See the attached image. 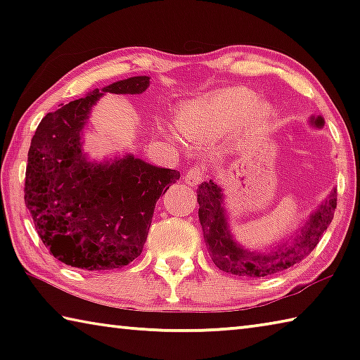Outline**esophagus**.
Listing matches in <instances>:
<instances>
[{
  "mask_svg": "<svg viewBox=\"0 0 360 360\" xmlns=\"http://www.w3.org/2000/svg\"><path fill=\"white\" fill-rule=\"evenodd\" d=\"M206 178V169L200 165H193L186 172L184 181L188 186H198Z\"/></svg>",
  "mask_w": 360,
  "mask_h": 360,
  "instance_id": "34e87169",
  "label": "esophagus"
}]
</instances>
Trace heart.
Instances as JSON below:
<instances>
[{"mask_svg":"<svg viewBox=\"0 0 360 360\" xmlns=\"http://www.w3.org/2000/svg\"><path fill=\"white\" fill-rule=\"evenodd\" d=\"M270 108L255 101L246 87H230L188 103L178 114L182 135L193 141H212L238 129H254L266 120Z\"/></svg>","mask_w":360,"mask_h":360,"instance_id":"b5f03b06","label":"heart"}]
</instances>
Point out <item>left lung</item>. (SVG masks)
Listing matches in <instances>:
<instances>
[{
	"label": "left lung",
	"mask_w": 360,
	"mask_h": 360,
	"mask_svg": "<svg viewBox=\"0 0 360 360\" xmlns=\"http://www.w3.org/2000/svg\"><path fill=\"white\" fill-rule=\"evenodd\" d=\"M314 124L322 127L324 120L321 117L314 119ZM221 187L210 181L198 186V217L203 229V236L206 248L217 268L222 271L243 278H264L275 275L302 262L307 255L318 246L321 236L327 230L333 219L335 208H337V192L328 195L327 202L321 205V208L308 219L302 230L298 231L297 238L288 241L275 248L273 252L259 254L245 251L231 240L230 230L225 222L222 210V193Z\"/></svg>",
	"instance_id": "left-lung-1"
}]
</instances>
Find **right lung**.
Wrapping results in <instances>:
<instances>
[{
	"label": "right lung",
	"mask_w": 360,
	"mask_h": 360,
	"mask_svg": "<svg viewBox=\"0 0 360 360\" xmlns=\"http://www.w3.org/2000/svg\"><path fill=\"white\" fill-rule=\"evenodd\" d=\"M148 76L95 89L39 122L28 150L25 205L47 251L70 266L105 271L129 265L143 251L157 200L179 172L133 155L89 163L81 133L106 92L143 94Z\"/></svg>",
	"instance_id": "1"
}]
</instances>
